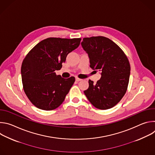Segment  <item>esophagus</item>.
I'll return each mask as SVG.
<instances>
[{
    "instance_id": "esophagus-1",
    "label": "esophagus",
    "mask_w": 155,
    "mask_h": 155,
    "mask_svg": "<svg viewBox=\"0 0 155 155\" xmlns=\"http://www.w3.org/2000/svg\"><path fill=\"white\" fill-rule=\"evenodd\" d=\"M75 80H76V81H81V79H80V78H78V77H76V78H75Z\"/></svg>"
}]
</instances>
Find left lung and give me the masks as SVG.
I'll use <instances>...</instances> for the list:
<instances>
[{
  "label": "left lung",
  "instance_id": "obj_1",
  "mask_svg": "<svg viewBox=\"0 0 155 155\" xmlns=\"http://www.w3.org/2000/svg\"><path fill=\"white\" fill-rule=\"evenodd\" d=\"M81 46L88 54L90 68L101 72L96 84L88 81L85 96L98 109L114 107L127 89L130 67L126 55L115 42L103 36L83 38Z\"/></svg>",
  "mask_w": 155,
  "mask_h": 155
}]
</instances>
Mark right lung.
<instances>
[{
    "instance_id": "add662e5",
    "label": "right lung",
    "mask_w": 155,
    "mask_h": 155,
    "mask_svg": "<svg viewBox=\"0 0 155 155\" xmlns=\"http://www.w3.org/2000/svg\"><path fill=\"white\" fill-rule=\"evenodd\" d=\"M81 38L50 37L40 41L27 54L21 65L24 91L38 108L52 110L64 101L75 81L56 75L68 54L78 47Z\"/></svg>"
}]
</instances>
